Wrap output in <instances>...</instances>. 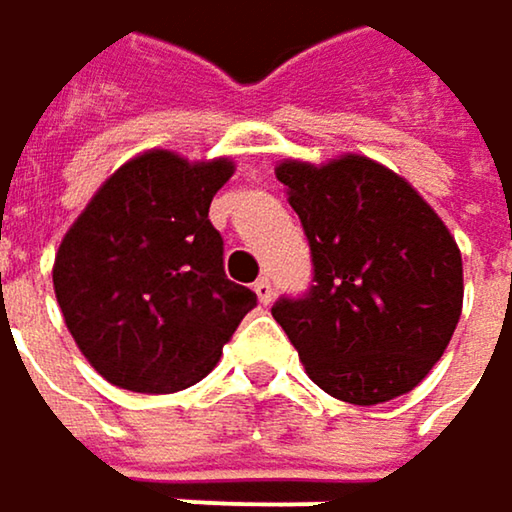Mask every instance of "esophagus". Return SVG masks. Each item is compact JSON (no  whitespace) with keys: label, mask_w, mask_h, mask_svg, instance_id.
Returning a JSON list of instances; mask_svg holds the SVG:
<instances>
[{"label":"esophagus","mask_w":512,"mask_h":512,"mask_svg":"<svg viewBox=\"0 0 512 512\" xmlns=\"http://www.w3.org/2000/svg\"><path fill=\"white\" fill-rule=\"evenodd\" d=\"M253 289H256V295H259V301H262V304H271V301H274V283H271L268 277L256 280V286H253Z\"/></svg>","instance_id":"34e87169"}]
</instances>
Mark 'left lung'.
<instances>
[{
	"label": "left lung",
	"mask_w": 512,
	"mask_h": 512,
	"mask_svg": "<svg viewBox=\"0 0 512 512\" xmlns=\"http://www.w3.org/2000/svg\"><path fill=\"white\" fill-rule=\"evenodd\" d=\"M274 172L307 232L316 286L271 316L307 376L352 405L414 390L462 316L456 238L402 175L364 154L286 157Z\"/></svg>",
	"instance_id": "8db88e82"
}]
</instances>
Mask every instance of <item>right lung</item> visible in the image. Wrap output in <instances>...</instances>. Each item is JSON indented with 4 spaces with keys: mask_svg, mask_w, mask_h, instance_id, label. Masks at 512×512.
<instances>
[{
    "mask_svg": "<svg viewBox=\"0 0 512 512\" xmlns=\"http://www.w3.org/2000/svg\"><path fill=\"white\" fill-rule=\"evenodd\" d=\"M235 160L148 148L122 163L65 232L53 289L83 358L116 387L175 393L220 361L256 292L226 280L208 220Z\"/></svg>",
    "mask_w": 512,
    "mask_h": 512,
    "instance_id": "1",
    "label": "right lung"
}]
</instances>
